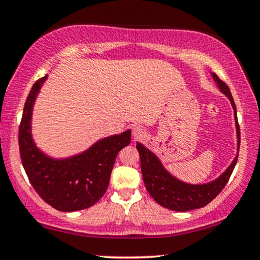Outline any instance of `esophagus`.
Returning a JSON list of instances; mask_svg holds the SVG:
<instances>
[{
  "label": "esophagus",
  "mask_w": 260,
  "mask_h": 260,
  "mask_svg": "<svg viewBox=\"0 0 260 260\" xmlns=\"http://www.w3.org/2000/svg\"><path fill=\"white\" fill-rule=\"evenodd\" d=\"M132 134H133L134 139H138V138H140V137L144 136V129H143L140 126H136V127H133Z\"/></svg>",
  "instance_id": "34e87169"
}]
</instances>
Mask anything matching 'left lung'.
<instances>
[{"label": "left lung", "mask_w": 260, "mask_h": 260, "mask_svg": "<svg viewBox=\"0 0 260 260\" xmlns=\"http://www.w3.org/2000/svg\"><path fill=\"white\" fill-rule=\"evenodd\" d=\"M213 79L219 86L220 91L225 96L229 98L234 109V117L236 124V134H237V154L235 159L230 164V166L215 180L208 183L190 184L175 177L164 168L159 157L153 151L145 148L142 143H137V150L140 156V168H142L143 180L147 187L149 194L154 198V201L159 203L161 207L168 208L175 211H188L193 209L203 208L213 201L215 197L223 189L228 183L230 176L234 171L238 157V149H240V127H238L237 112L234 98L229 86L219 79L215 73H211Z\"/></svg>", "instance_id": "8db88e82"}]
</instances>
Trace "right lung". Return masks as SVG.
<instances>
[{
    "instance_id": "obj_1",
    "label": "right lung",
    "mask_w": 260,
    "mask_h": 260,
    "mask_svg": "<svg viewBox=\"0 0 260 260\" xmlns=\"http://www.w3.org/2000/svg\"><path fill=\"white\" fill-rule=\"evenodd\" d=\"M47 76L32 85L19 126L23 168L38 194L59 211L83 210L105 194L118 151L131 143V129L105 137L70 157L55 159L39 149L32 139L31 118L35 100Z\"/></svg>"
}]
</instances>
